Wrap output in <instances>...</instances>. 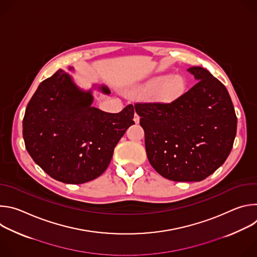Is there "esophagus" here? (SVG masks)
I'll list each match as a JSON object with an SVG mask.
<instances>
[{
	"label": "esophagus",
	"mask_w": 257,
	"mask_h": 257,
	"mask_svg": "<svg viewBox=\"0 0 257 257\" xmlns=\"http://www.w3.org/2000/svg\"><path fill=\"white\" fill-rule=\"evenodd\" d=\"M139 119H140L139 115H137V114L135 113V115H134V122H135V123H139Z\"/></svg>",
	"instance_id": "1"
}]
</instances>
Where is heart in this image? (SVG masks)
I'll return each instance as SVG.
<instances>
[{
    "mask_svg": "<svg viewBox=\"0 0 257 257\" xmlns=\"http://www.w3.org/2000/svg\"><path fill=\"white\" fill-rule=\"evenodd\" d=\"M186 88V81L180 75L157 77L142 84L137 91L143 97H155L163 101H171L179 97Z\"/></svg>",
    "mask_w": 257,
    "mask_h": 257,
    "instance_id": "b5f03b06",
    "label": "heart"
}]
</instances>
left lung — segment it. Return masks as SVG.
<instances>
[{
	"label": "left lung",
	"instance_id": "left-lung-1",
	"mask_svg": "<svg viewBox=\"0 0 257 257\" xmlns=\"http://www.w3.org/2000/svg\"><path fill=\"white\" fill-rule=\"evenodd\" d=\"M188 71L196 83L172 102H136L153 168L166 179L199 182L230 155L237 131L226 86L202 67Z\"/></svg>",
	"mask_w": 257,
	"mask_h": 257
}]
</instances>
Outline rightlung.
I'll list each match as a JSON object with an SVG mask.
<instances>
[{"label": "right lung", "mask_w": 257, "mask_h": 257, "mask_svg": "<svg viewBox=\"0 0 257 257\" xmlns=\"http://www.w3.org/2000/svg\"><path fill=\"white\" fill-rule=\"evenodd\" d=\"M99 90L111 93L104 85ZM92 101L91 90L80 89L59 69L39 85L25 109L23 138L28 154L49 176L66 184L99 177L121 137L135 124L132 104L112 114L92 106Z\"/></svg>", "instance_id": "obj_1"}]
</instances>
